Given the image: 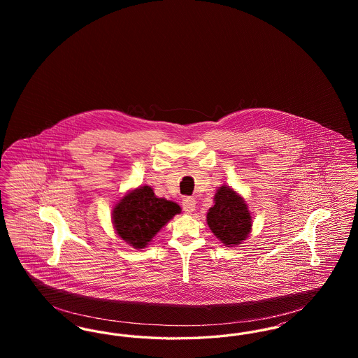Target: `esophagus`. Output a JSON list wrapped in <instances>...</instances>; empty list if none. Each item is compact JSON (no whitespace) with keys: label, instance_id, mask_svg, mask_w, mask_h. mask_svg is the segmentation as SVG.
I'll return each mask as SVG.
<instances>
[{"label":"esophagus","instance_id":"34e87169","mask_svg":"<svg viewBox=\"0 0 358 358\" xmlns=\"http://www.w3.org/2000/svg\"><path fill=\"white\" fill-rule=\"evenodd\" d=\"M182 209L187 212V213H192L194 209H196V200L193 197H185L182 200Z\"/></svg>","mask_w":358,"mask_h":358}]
</instances>
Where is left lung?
I'll use <instances>...</instances> for the list:
<instances>
[{"mask_svg":"<svg viewBox=\"0 0 358 358\" xmlns=\"http://www.w3.org/2000/svg\"><path fill=\"white\" fill-rule=\"evenodd\" d=\"M206 222L225 245L240 244L248 236L252 225L245 201L228 187H220L215 194V205L209 209Z\"/></svg>","mask_w":358,"mask_h":358,"instance_id":"obj_1","label":"left lung"}]
</instances>
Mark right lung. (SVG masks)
Returning a JSON list of instances; mask_svg holds the SVG:
<instances>
[{"instance_id": "1", "label": "right lung", "mask_w": 358, "mask_h": 358, "mask_svg": "<svg viewBox=\"0 0 358 358\" xmlns=\"http://www.w3.org/2000/svg\"><path fill=\"white\" fill-rule=\"evenodd\" d=\"M181 212L176 203L154 196L150 187H138L126 194L113 212L117 234L136 248H143L155 234Z\"/></svg>"}]
</instances>
